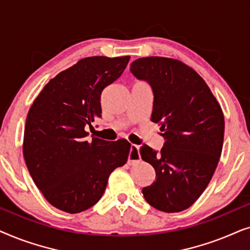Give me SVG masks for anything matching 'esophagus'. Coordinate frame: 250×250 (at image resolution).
I'll return each mask as SVG.
<instances>
[{
  "instance_id": "1",
  "label": "esophagus",
  "mask_w": 250,
  "mask_h": 250,
  "mask_svg": "<svg viewBox=\"0 0 250 250\" xmlns=\"http://www.w3.org/2000/svg\"><path fill=\"white\" fill-rule=\"evenodd\" d=\"M140 159H141V157H140V152H139V146L131 145V149H129L127 163L129 164V165H132V164L138 163Z\"/></svg>"
}]
</instances>
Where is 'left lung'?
Wrapping results in <instances>:
<instances>
[{"label":"left lung","mask_w":250,"mask_h":250,"mask_svg":"<svg viewBox=\"0 0 250 250\" xmlns=\"http://www.w3.org/2000/svg\"><path fill=\"white\" fill-rule=\"evenodd\" d=\"M153 94L151 121L160 124L162 151L143 145L140 155L156 170V180L142 189L148 204L165 213L189 208L216 169L224 139L220 104L205 81L179 60L140 58L129 68Z\"/></svg>","instance_id":"obj_1"}]
</instances>
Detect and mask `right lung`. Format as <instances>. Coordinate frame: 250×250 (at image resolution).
<instances>
[{
    "label": "right lung",
    "mask_w": 250,
    "mask_h": 250,
    "mask_svg": "<svg viewBox=\"0 0 250 250\" xmlns=\"http://www.w3.org/2000/svg\"><path fill=\"white\" fill-rule=\"evenodd\" d=\"M129 57H90L47 83L26 119L22 152L45 199L81 213L100 200L112 170L127 162L126 140L87 141L85 127L101 117V93L117 80Z\"/></svg>",
    "instance_id": "right-lung-1"
}]
</instances>
